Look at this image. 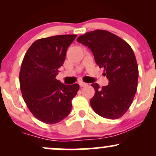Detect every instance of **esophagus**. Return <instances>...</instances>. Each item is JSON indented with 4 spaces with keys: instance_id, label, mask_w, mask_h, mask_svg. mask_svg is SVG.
<instances>
[{
    "instance_id": "obj_1",
    "label": "esophagus",
    "mask_w": 156,
    "mask_h": 156,
    "mask_svg": "<svg viewBox=\"0 0 156 156\" xmlns=\"http://www.w3.org/2000/svg\"><path fill=\"white\" fill-rule=\"evenodd\" d=\"M79 85H80V87H87V86L88 85V84L84 83V82H80Z\"/></svg>"
}]
</instances>
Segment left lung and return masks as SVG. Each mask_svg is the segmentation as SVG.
<instances>
[{
    "instance_id": "8db88e82",
    "label": "left lung",
    "mask_w": 156,
    "mask_h": 156,
    "mask_svg": "<svg viewBox=\"0 0 156 156\" xmlns=\"http://www.w3.org/2000/svg\"><path fill=\"white\" fill-rule=\"evenodd\" d=\"M77 42L90 49L108 80V85L102 88L97 83L92 84L95 91L90 100L93 110L107 119L121 117L131 105L137 89L139 69L133 50L120 37L105 30L86 33Z\"/></svg>"
}]
</instances>
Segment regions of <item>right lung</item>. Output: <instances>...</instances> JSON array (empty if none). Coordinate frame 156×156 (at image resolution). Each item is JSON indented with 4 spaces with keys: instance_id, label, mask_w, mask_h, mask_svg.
<instances>
[{
    "instance_id": "1",
    "label": "right lung",
    "mask_w": 156,
    "mask_h": 156,
    "mask_svg": "<svg viewBox=\"0 0 156 156\" xmlns=\"http://www.w3.org/2000/svg\"><path fill=\"white\" fill-rule=\"evenodd\" d=\"M77 35L38 39L27 51L20 72L22 95L30 112L41 122L54 124L67 117L79 85H65L55 78L67 48Z\"/></svg>"
}]
</instances>
